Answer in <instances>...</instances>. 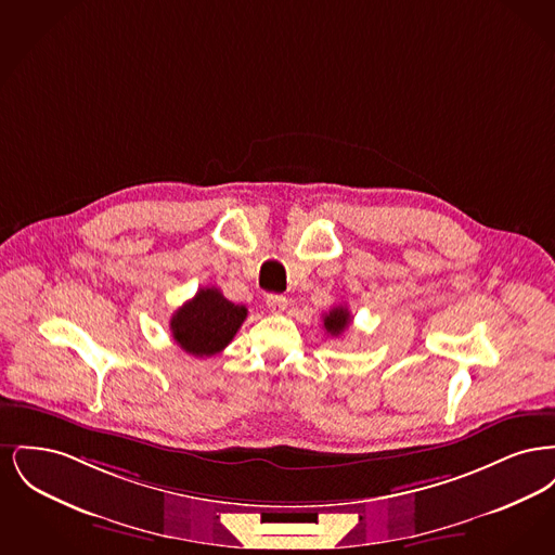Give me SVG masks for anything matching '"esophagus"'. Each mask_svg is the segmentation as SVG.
<instances>
[{
	"mask_svg": "<svg viewBox=\"0 0 555 555\" xmlns=\"http://www.w3.org/2000/svg\"><path fill=\"white\" fill-rule=\"evenodd\" d=\"M266 306H268V310H270V312L279 314V312H283V310L287 308V297H285V295L270 293V295H266Z\"/></svg>",
	"mask_w": 555,
	"mask_h": 555,
	"instance_id": "obj_1",
	"label": "esophagus"
}]
</instances>
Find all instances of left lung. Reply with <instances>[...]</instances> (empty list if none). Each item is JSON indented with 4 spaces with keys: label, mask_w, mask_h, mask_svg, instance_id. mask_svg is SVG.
Segmentation results:
<instances>
[{
    "label": "left lung",
    "mask_w": 555,
    "mask_h": 555,
    "mask_svg": "<svg viewBox=\"0 0 555 555\" xmlns=\"http://www.w3.org/2000/svg\"><path fill=\"white\" fill-rule=\"evenodd\" d=\"M322 320H324V328H326V333H328L331 337H339V335L344 333L345 328L349 326L351 317H349V310H347V308H344V306H337V308H333L328 314H324Z\"/></svg>",
    "instance_id": "left-lung-1"
}]
</instances>
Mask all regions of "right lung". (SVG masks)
<instances>
[{
    "instance_id": "right-lung-1",
    "label": "right lung",
    "mask_w": 555,
    "mask_h": 555,
    "mask_svg": "<svg viewBox=\"0 0 555 555\" xmlns=\"http://www.w3.org/2000/svg\"><path fill=\"white\" fill-rule=\"evenodd\" d=\"M245 318V306L229 301L216 287H204L172 314L170 331L186 353L210 358L233 341Z\"/></svg>"
}]
</instances>
